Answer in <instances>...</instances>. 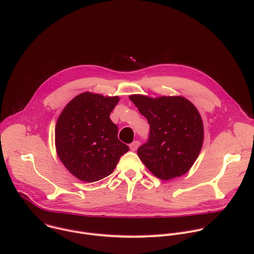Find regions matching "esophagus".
<instances>
[{
    "instance_id": "obj_1",
    "label": "esophagus",
    "mask_w": 254,
    "mask_h": 254,
    "mask_svg": "<svg viewBox=\"0 0 254 254\" xmlns=\"http://www.w3.org/2000/svg\"><path fill=\"white\" fill-rule=\"evenodd\" d=\"M140 146V142L139 141H133L130 145H129V148L131 151H136V149L139 148Z\"/></svg>"
}]
</instances>
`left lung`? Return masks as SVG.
Returning <instances> with one entry per match:
<instances>
[{
    "label": "left lung",
    "mask_w": 254,
    "mask_h": 254,
    "mask_svg": "<svg viewBox=\"0 0 254 254\" xmlns=\"http://www.w3.org/2000/svg\"><path fill=\"white\" fill-rule=\"evenodd\" d=\"M129 99L150 125L148 142L137 149L142 162L162 180L186 174L203 142V125L195 106L181 96L134 94Z\"/></svg>",
    "instance_id": "left-lung-1"
}]
</instances>
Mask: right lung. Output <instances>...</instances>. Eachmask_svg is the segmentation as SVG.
Segmentation results:
<instances>
[{"label":"right lung","instance_id":"obj_1","mask_svg":"<svg viewBox=\"0 0 254 254\" xmlns=\"http://www.w3.org/2000/svg\"><path fill=\"white\" fill-rule=\"evenodd\" d=\"M119 101V96L85 92L60 114L55 132L57 153L64 167L82 181L108 176L129 150L119 140V128L109 118Z\"/></svg>","mask_w":254,"mask_h":254}]
</instances>
